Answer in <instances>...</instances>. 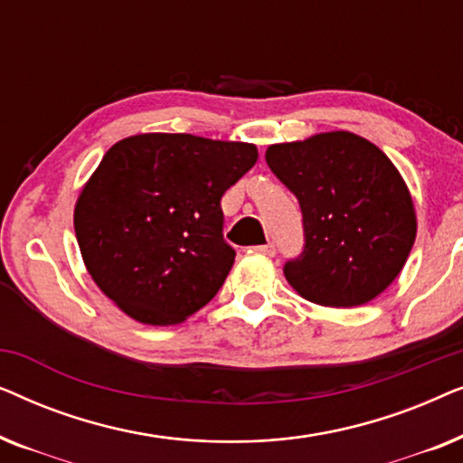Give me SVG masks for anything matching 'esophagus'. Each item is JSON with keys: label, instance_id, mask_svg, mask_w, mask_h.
Segmentation results:
<instances>
[{"label": "esophagus", "instance_id": "1", "mask_svg": "<svg viewBox=\"0 0 463 463\" xmlns=\"http://www.w3.org/2000/svg\"><path fill=\"white\" fill-rule=\"evenodd\" d=\"M252 252H255V255H263V257H274L276 255V246L274 244L252 246Z\"/></svg>", "mask_w": 463, "mask_h": 463}]
</instances>
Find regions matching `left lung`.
Instances as JSON below:
<instances>
[{
  "mask_svg": "<svg viewBox=\"0 0 463 463\" xmlns=\"http://www.w3.org/2000/svg\"><path fill=\"white\" fill-rule=\"evenodd\" d=\"M265 160L303 213L306 250L284 265L290 287L325 307L382 295L417 233L413 198L390 157L364 137L333 130L269 145Z\"/></svg>",
  "mask_w": 463,
  "mask_h": 463,
  "instance_id": "left-lung-1",
  "label": "left lung"
}]
</instances>
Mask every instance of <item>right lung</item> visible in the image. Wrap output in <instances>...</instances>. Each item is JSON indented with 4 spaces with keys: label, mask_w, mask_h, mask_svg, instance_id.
<instances>
[{
    "label": "right lung",
    "mask_w": 463,
    "mask_h": 463,
    "mask_svg": "<svg viewBox=\"0 0 463 463\" xmlns=\"http://www.w3.org/2000/svg\"><path fill=\"white\" fill-rule=\"evenodd\" d=\"M252 143L145 132L103 156L75 202L73 227L97 287L132 320L170 326L223 287L236 250L221 198L255 166Z\"/></svg>",
    "instance_id": "right-lung-1"
}]
</instances>
